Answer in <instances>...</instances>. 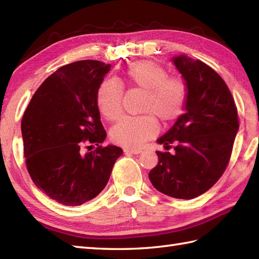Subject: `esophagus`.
<instances>
[{
    "instance_id": "esophagus-1",
    "label": "esophagus",
    "mask_w": 259,
    "mask_h": 259,
    "mask_svg": "<svg viewBox=\"0 0 259 259\" xmlns=\"http://www.w3.org/2000/svg\"><path fill=\"white\" fill-rule=\"evenodd\" d=\"M126 155H138L141 152V149H137V148H125L123 150Z\"/></svg>"
}]
</instances>
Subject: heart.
Returning a JSON list of instances; mask_svg holds the SVG:
<instances>
[{
	"mask_svg": "<svg viewBox=\"0 0 259 259\" xmlns=\"http://www.w3.org/2000/svg\"><path fill=\"white\" fill-rule=\"evenodd\" d=\"M124 82L145 90L140 115L124 117L111 129L110 137L121 146L136 148L153 138L159 124L172 122L184 114L188 102V85L179 76H168L167 70L157 62L142 60L124 71ZM97 106L104 118L114 121L122 114L123 87L113 79L103 80L97 90Z\"/></svg>",
	"mask_w": 259,
	"mask_h": 259,
	"instance_id": "heart-1",
	"label": "heart"
}]
</instances>
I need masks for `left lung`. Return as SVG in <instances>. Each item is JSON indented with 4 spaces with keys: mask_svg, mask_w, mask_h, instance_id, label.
<instances>
[{
    "mask_svg": "<svg viewBox=\"0 0 259 259\" xmlns=\"http://www.w3.org/2000/svg\"><path fill=\"white\" fill-rule=\"evenodd\" d=\"M188 85L186 113L157 141L175 153L157 151L149 172L157 190L192 199L209 190L226 170L239 128L237 107L226 82L200 60L172 59Z\"/></svg>",
    "mask_w": 259,
    "mask_h": 259,
    "instance_id": "left-lung-1",
    "label": "left lung"
}]
</instances>
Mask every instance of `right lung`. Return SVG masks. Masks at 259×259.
<instances>
[{"mask_svg": "<svg viewBox=\"0 0 259 259\" xmlns=\"http://www.w3.org/2000/svg\"><path fill=\"white\" fill-rule=\"evenodd\" d=\"M110 67L83 60L59 68L37 88L21 121L32 181L64 206H80L100 194L123 153L100 145L107 133L96 97ZM92 143L96 149L85 153Z\"/></svg>", "mask_w": 259, "mask_h": 259, "instance_id": "add662e5", "label": "right lung"}]
</instances>
